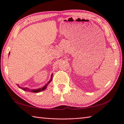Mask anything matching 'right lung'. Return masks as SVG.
Masks as SVG:
<instances>
[{
    "label": "right lung",
    "instance_id": "add662e5",
    "mask_svg": "<svg viewBox=\"0 0 124 124\" xmlns=\"http://www.w3.org/2000/svg\"><path fill=\"white\" fill-rule=\"evenodd\" d=\"M52 76H52V75L51 79L49 80V81H48V83H47V84H46V85H45V86L43 87L40 88H38V89H30L28 88H27V87H20V86H19V85H18V84H17V86L19 87V88H20L21 89H22V90H23V91H27V92H32V93H39V92H41V91H43L45 90V89L46 88L47 85H48V84L50 83V82H51V81H52Z\"/></svg>",
    "mask_w": 124,
    "mask_h": 124
}]
</instances>
